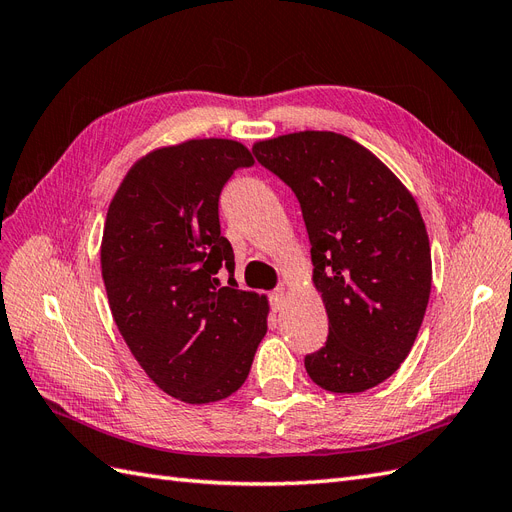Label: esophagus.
Listing matches in <instances>:
<instances>
[{
  "instance_id": "esophagus-1",
  "label": "esophagus",
  "mask_w": 512,
  "mask_h": 512,
  "mask_svg": "<svg viewBox=\"0 0 512 512\" xmlns=\"http://www.w3.org/2000/svg\"><path fill=\"white\" fill-rule=\"evenodd\" d=\"M269 299H271L273 312H280V309L284 307V301H286V292H284V288H277V290H273Z\"/></svg>"
}]
</instances>
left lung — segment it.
Returning <instances> with one entry per match:
<instances>
[{"mask_svg":"<svg viewBox=\"0 0 512 512\" xmlns=\"http://www.w3.org/2000/svg\"><path fill=\"white\" fill-rule=\"evenodd\" d=\"M299 198L329 337L305 356L324 391L363 393L410 354L431 292V250L414 196L352 138L294 132L252 147Z\"/></svg>","mask_w":512,"mask_h":512,"instance_id":"1","label":"left lung"}]
</instances>
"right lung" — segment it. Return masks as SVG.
Listing matches in <instances>:
<instances>
[{"label":"right lung","instance_id":"1","mask_svg":"<svg viewBox=\"0 0 512 512\" xmlns=\"http://www.w3.org/2000/svg\"><path fill=\"white\" fill-rule=\"evenodd\" d=\"M252 164L228 138L160 147L128 170L106 213L100 265L117 329L145 374L185 404L239 391L267 333L265 294L218 277L235 271L220 194Z\"/></svg>","mask_w":512,"mask_h":512}]
</instances>
